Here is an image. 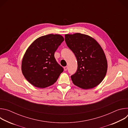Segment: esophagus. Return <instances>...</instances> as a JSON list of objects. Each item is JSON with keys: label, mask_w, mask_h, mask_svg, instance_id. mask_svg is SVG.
Segmentation results:
<instances>
[{"label": "esophagus", "mask_w": 128, "mask_h": 128, "mask_svg": "<svg viewBox=\"0 0 128 128\" xmlns=\"http://www.w3.org/2000/svg\"><path fill=\"white\" fill-rule=\"evenodd\" d=\"M67 69H68V66H65L64 67V70L65 71H66L67 70Z\"/></svg>", "instance_id": "esophagus-1"}]
</instances>
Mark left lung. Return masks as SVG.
Wrapping results in <instances>:
<instances>
[{
  "label": "left lung",
  "mask_w": 128,
  "mask_h": 128,
  "mask_svg": "<svg viewBox=\"0 0 128 128\" xmlns=\"http://www.w3.org/2000/svg\"><path fill=\"white\" fill-rule=\"evenodd\" d=\"M65 42L76 58L78 69L71 76L74 84L86 90L99 85L107 70L106 57L101 46L90 36L76 33L65 34Z\"/></svg>",
  "instance_id": "8db88e82"
}]
</instances>
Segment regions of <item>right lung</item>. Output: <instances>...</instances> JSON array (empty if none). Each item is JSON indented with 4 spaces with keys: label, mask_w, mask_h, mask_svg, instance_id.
Listing matches in <instances>:
<instances>
[{
    "label": "right lung",
    "mask_w": 128,
    "mask_h": 128,
    "mask_svg": "<svg viewBox=\"0 0 128 128\" xmlns=\"http://www.w3.org/2000/svg\"><path fill=\"white\" fill-rule=\"evenodd\" d=\"M64 40L60 34H50L36 39L28 48L21 69L32 85L43 88L56 82L63 69L57 62L54 54Z\"/></svg>",
    "instance_id": "1"
}]
</instances>
